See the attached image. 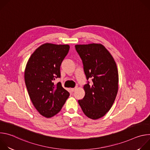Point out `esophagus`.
<instances>
[{"label":"esophagus","mask_w":150,"mask_h":150,"mask_svg":"<svg viewBox=\"0 0 150 150\" xmlns=\"http://www.w3.org/2000/svg\"><path fill=\"white\" fill-rule=\"evenodd\" d=\"M76 90V87H75V88H71V91H72V92L75 91Z\"/></svg>","instance_id":"34e87169"}]
</instances>
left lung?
<instances>
[{
	"instance_id": "left-lung-1",
	"label": "left lung",
	"mask_w": 150,
	"mask_h": 150,
	"mask_svg": "<svg viewBox=\"0 0 150 150\" xmlns=\"http://www.w3.org/2000/svg\"><path fill=\"white\" fill-rule=\"evenodd\" d=\"M87 79H92L83 86L85 96L78 103L88 117L96 120L111 109L118 91L119 74L116 63L101 44L76 45Z\"/></svg>"
}]
</instances>
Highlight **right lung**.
Wrapping results in <instances>:
<instances>
[{"label":"right lung","mask_w":150,"mask_h":150,"mask_svg":"<svg viewBox=\"0 0 150 150\" xmlns=\"http://www.w3.org/2000/svg\"><path fill=\"white\" fill-rule=\"evenodd\" d=\"M68 45L46 42L39 46L30 57L25 69L24 78L30 98L39 113L47 118L58 113L69 96L60 82V68L69 52Z\"/></svg>","instance_id":"add662e5"}]
</instances>
